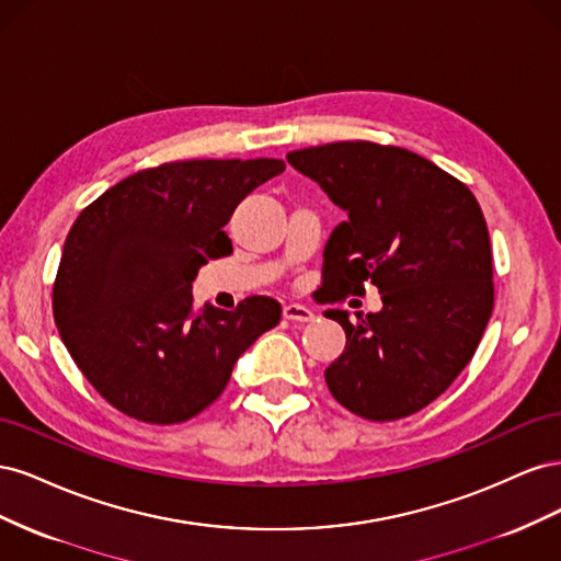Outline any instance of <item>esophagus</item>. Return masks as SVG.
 Masks as SVG:
<instances>
[{
  "instance_id": "obj_1",
  "label": "esophagus",
  "mask_w": 561,
  "mask_h": 561,
  "mask_svg": "<svg viewBox=\"0 0 561 561\" xmlns=\"http://www.w3.org/2000/svg\"><path fill=\"white\" fill-rule=\"evenodd\" d=\"M283 318L293 322H309L313 320V311L309 307H304V304H285Z\"/></svg>"
}]
</instances>
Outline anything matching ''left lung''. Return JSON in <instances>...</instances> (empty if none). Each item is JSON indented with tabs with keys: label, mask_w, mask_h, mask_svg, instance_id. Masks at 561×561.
I'll return each mask as SVG.
<instances>
[{
	"label": "left lung",
	"mask_w": 561,
	"mask_h": 561,
	"mask_svg": "<svg viewBox=\"0 0 561 561\" xmlns=\"http://www.w3.org/2000/svg\"><path fill=\"white\" fill-rule=\"evenodd\" d=\"M346 210L322 252L325 301L381 293L379 313L330 309L346 351L325 369L330 393L369 421L410 416L472 360L494 311V264L478 198L410 149L367 140L287 154Z\"/></svg>",
	"instance_id": "8db88e82"
}]
</instances>
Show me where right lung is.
<instances>
[{
    "label": "right lung",
    "mask_w": 561,
    "mask_h": 561,
    "mask_svg": "<svg viewBox=\"0 0 561 561\" xmlns=\"http://www.w3.org/2000/svg\"><path fill=\"white\" fill-rule=\"evenodd\" d=\"M285 171L283 159H192L145 168L83 208L67 233L54 318L81 375L114 410L154 426L210 407L241 353L280 322L254 295L203 307L192 280L233 252L236 206Z\"/></svg>",
    "instance_id": "add662e5"
}]
</instances>
